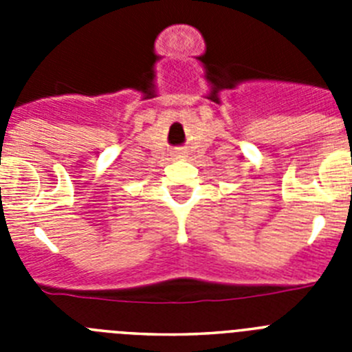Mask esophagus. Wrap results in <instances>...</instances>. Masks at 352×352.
<instances>
[{
	"mask_svg": "<svg viewBox=\"0 0 352 352\" xmlns=\"http://www.w3.org/2000/svg\"><path fill=\"white\" fill-rule=\"evenodd\" d=\"M182 155H183V153H178V155H176V157H182Z\"/></svg>",
	"mask_w": 352,
	"mask_h": 352,
	"instance_id": "1",
	"label": "esophagus"
}]
</instances>
